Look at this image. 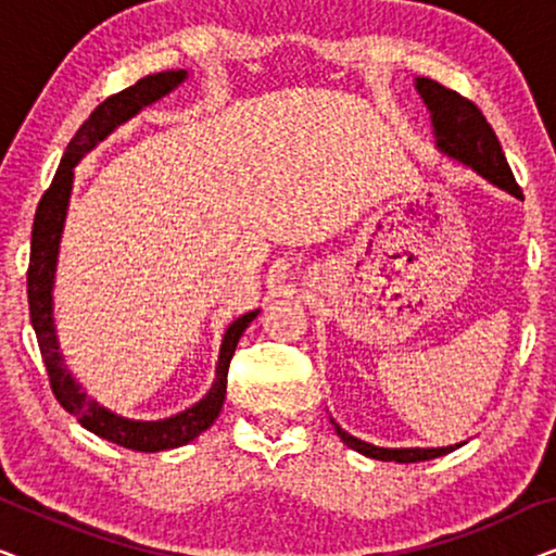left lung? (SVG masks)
Instances as JSON below:
<instances>
[{
	"instance_id": "1",
	"label": "left lung",
	"mask_w": 556,
	"mask_h": 556,
	"mask_svg": "<svg viewBox=\"0 0 556 556\" xmlns=\"http://www.w3.org/2000/svg\"><path fill=\"white\" fill-rule=\"evenodd\" d=\"M417 90H420L422 101L428 103V109L432 113V126H435V136H438V147L463 162L470 169L481 174L506 192H511L514 197L521 194V187L516 185L511 166H508L504 149L493 134V128L481 109L473 101H468L466 96L455 93V90L440 86L438 80L430 78H417ZM333 422V420H331ZM337 428V435L344 440L349 447H354L356 453L367 455V458L375 460H392V463H420V460H432L440 458V455L455 451L460 445H451V447H377L369 443H362L354 435H349L333 422Z\"/></svg>"
}]
</instances>
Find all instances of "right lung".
<instances>
[{
  "instance_id": "1",
  "label": "right lung",
  "mask_w": 556,
  "mask_h": 556,
  "mask_svg": "<svg viewBox=\"0 0 556 556\" xmlns=\"http://www.w3.org/2000/svg\"><path fill=\"white\" fill-rule=\"evenodd\" d=\"M185 71H169L147 75V78L136 80L121 93H113L90 113L86 124L78 128L67 143L63 162H60L52 185L45 189L40 204H37L35 223H33V250H29V268H27V301H29V318H33L37 344H40V354L48 369L50 387L55 400L63 405L67 413L78 417L83 428L96 432L98 438L111 440L128 451L141 453H159L169 451V447H179L194 440L200 432L210 428L217 420L219 409L225 405L227 394V369H230V359L235 354V346L248 329V324L257 316V311L240 316L230 329H227L223 339V352H219L217 362V379L212 390L202 402L194 407L185 409L177 417L159 422H134L124 420V417L109 413L98 405L96 400L86 397V392L75 384L71 371L63 364L60 356V346L55 339V326H52V278H55V263H58V245L60 232H63L67 197H71L73 187V166L80 162V156L96 147L103 136H109L118 124L139 113L143 105L154 103L156 98L169 93L174 86L185 80Z\"/></svg>"
}]
</instances>
